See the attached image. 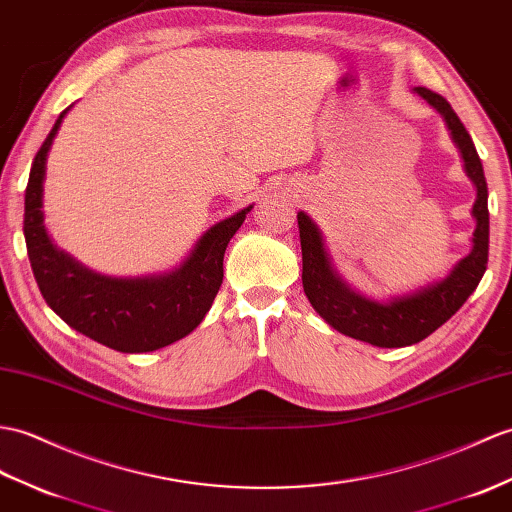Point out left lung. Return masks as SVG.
<instances>
[{"mask_svg":"<svg viewBox=\"0 0 512 512\" xmlns=\"http://www.w3.org/2000/svg\"><path fill=\"white\" fill-rule=\"evenodd\" d=\"M414 91L443 115L451 139L458 146L462 161H465V172L475 185V202L471 209L475 231L471 253L460 259L443 281L388 303H377L351 290L338 277L316 224L303 211L296 216L303 253V290L314 310L340 334L386 349L421 342L447 323L465 305L471 292L478 288L486 270V261H489V202H486L489 200V187H486L482 161L475 152L467 128L462 126L460 117L443 95L425 87H417Z\"/></svg>","mask_w":512,"mask_h":512,"instance_id":"obj_1","label":"left lung"}]
</instances>
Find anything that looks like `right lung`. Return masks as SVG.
Here are the masks:
<instances>
[{
  "label": "right lung",
  "mask_w": 512,
  "mask_h": 512,
  "mask_svg": "<svg viewBox=\"0 0 512 512\" xmlns=\"http://www.w3.org/2000/svg\"><path fill=\"white\" fill-rule=\"evenodd\" d=\"M71 109V106H69ZM65 109L45 137L26 187V235L30 266L45 303L80 334L122 353H146L185 338L202 323L222 285L224 251L242 227L246 207L200 237L181 266L165 275L113 279L58 251L43 224V178L47 152Z\"/></svg>",
  "instance_id": "right-lung-1"
}]
</instances>
